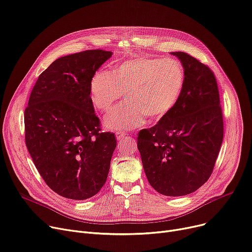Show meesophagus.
Masks as SVG:
<instances>
[{"instance_id":"34e87169","label":"esophagus","mask_w":252,"mask_h":252,"mask_svg":"<svg viewBox=\"0 0 252 252\" xmlns=\"http://www.w3.org/2000/svg\"><path fill=\"white\" fill-rule=\"evenodd\" d=\"M116 135V139H117V141H124V140H126V139H127L128 138V135H126V134H125V133H116L115 134Z\"/></svg>"}]
</instances>
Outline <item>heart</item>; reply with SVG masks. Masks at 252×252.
Returning a JSON list of instances; mask_svg holds the SVG:
<instances>
[{
    "instance_id": "heart-1",
    "label": "heart",
    "mask_w": 252,
    "mask_h": 252,
    "mask_svg": "<svg viewBox=\"0 0 252 252\" xmlns=\"http://www.w3.org/2000/svg\"><path fill=\"white\" fill-rule=\"evenodd\" d=\"M184 84L185 73L178 61L140 57L115 65L112 73L96 71L90 94L94 106L105 112L126 93L127 101L109 112L104 124L127 130L140 126L146 117L159 122L168 116L179 102Z\"/></svg>"
}]
</instances>
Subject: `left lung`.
Returning <instances> with one entry per match:
<instances>
[{
    "instance_id": "8db88e82",
    "label": "left lung",
    "mask_w": 252,
    "mask_h": 252,
    "mask_svg": "<svg viewBox=\"0 0 252 252\" xmlns=\"http://www.w3.org/2000/svg\"><path fill=\"white\" fill-rule=\"evenodd\" d=\"M184 69L185 84L173 111L141 130L138 149L146 177L158 192L189 194L209 179L223 139V120L213 72L189 54L171 52Z\"/></svg>"
}]
</instances>
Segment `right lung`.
I'll return each instance as SVG.
<instances>
[{
    "label": "right lung",
    "mask_w": 252,
    "mask_h": 252,
    "mask_svg": "<svg viewBox=\"0 0 252 252\" xmlns=\"http://www.w3.org/2000/svg\"><path fill=\"white\" fill-rule=\"evenodd\" d=\"M111 57V51L95 49L60 58L31 93L26 144L41 177L63 198L90 199L107 180L116 139L101 133L90 82Z\"/></svg>",
    "instance_id": "add662e5"
}]
</instances>
